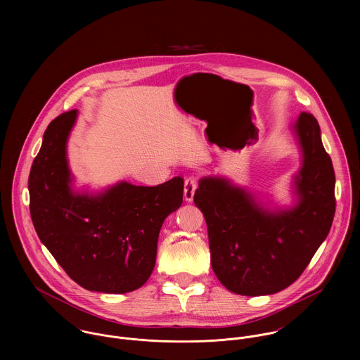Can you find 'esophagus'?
I'll list each match as a JSON object with an SVG mask.
<instances>
[{
  "label": "esophagus",
  "mask_w": 360,
  "mask_h": 360,
  "mask_svg": "<svg viewBox=\"0 0 360 360\" xmlns=\"http://www.w3.org/2000/svg\"><path fill=\"white\" fill-rule=\"evenodd\" d=\"M197 190V179L195 177H187L184 181V200L187 202H191L194 200V194Z\"/></svg>",
  "instance_id": "34e87169"
}]
</instances>
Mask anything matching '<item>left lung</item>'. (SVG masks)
<instances>
[{
	"label": "left lung",
	"mask_w": 360,
	"mask_h": 360,
	"mask_svg": "<svg viewBox=\"0 0 360 360\" xmlns=\"http://www.w3.org/2000/svg\"><path fill=\"white\" fill-rule=\"evenodd\" d=\"M302 162L292 179L295 204L271 207L221 176L200 180L194 202L207 226L212 269L231 292L271 295L291 285L328 236L335 174L313 115L291 126Z\"/></svg>",
	"instance_id": "8db88e82"
}]
</instances>
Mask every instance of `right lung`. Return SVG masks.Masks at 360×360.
<instances>
[{"instance_id": "obj_1", "label": "right lung", "mask_w": 360, "mask_h": 360, "mask_svg": "<svg viewBox=\"0 0 360 360\" xmlns=\"http://www.w3.org/2000/svg\"><path fill=\"white\" fill-rule=\"evenodd\" d=\"M77 109L49 124L29 176L30 214L40 241L79 285L126 294L154 270L165 219L183 202L184 181L155 187L119 181L101 193L75 191L66 144Z\"/></svg>"}]
</instances>
